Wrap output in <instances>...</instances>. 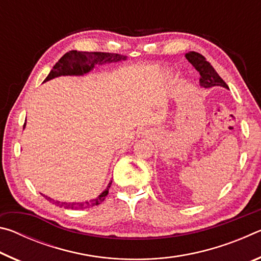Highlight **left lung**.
<instances>
[{"label": "left lung", "instance_id": "1", "mask_svg": "<svg viewBox=\"0 0 261 261\" xmlns=\"http://www.w3.org/2000/svg\"><path fill=\"white\" fill-rule=\"evenodd\" d=\"M185 57L193 65L194 69L199 72L200 86L205 88H210L213 86H223L228 88L227 84L219 76L214 68L210 64V62H207L205 57L199 54V53L189 51L188 54H185Z\"/></svg>", "mask_w": 261, "mask_h": 261}]
</instances>
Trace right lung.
<instances>
[{
    "mask_svg": "<svg viewBox=\"0 0 261 261\" xmlns=\"http://www.w3.org/2000/svg\"><path fill=\"white\" fill-rule=\"evenodd\" d=\"M126 60V56H123L121 54H114V53H102V51H77V50H70L61 57L59 62L54 65L51 71L48 74L45 82L50 81V79L59 77V76H82L84 73L90 72L96 64H103V63H112V62H118ZM25 127V124H24ZM113 182V180H112ZM112 182L108 184L107 189L96 197L95 199H92L90 201L85 202H61L51 199V198L43 196L47 200H49L51 204L56 206L64 207L68 210H85L88 207H93L96 205H100L106 197H107L108 191Z\"/></svg>",
    "mask_w": 261,
    "mask_h": 261,
    "instance_id": "right-lung-1",
    "label": "right lung"
}]
</instances>
